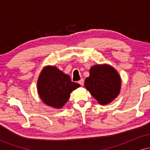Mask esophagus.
Listing matches in <instances>:
<instances>
[{"label": "esophagus", "instance_id": "obj_1", "mask_svg": "<svg viewBox=\"0 0 150 150\" xmlns=\"http://www.w3.org/2000/svg\"><path fill=\"white\" fill-rule=\"evenodd\" d=\"M78 83L80 84V85L81 86L83 85H84V80H83V79H81L80 80H79V81H78Z\"/></svg>", "mask_w": 150, "mask_h": 150}]
</instances>
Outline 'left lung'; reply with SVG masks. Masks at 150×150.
<instances>
[{
  "label": "left lung",
  "mask_w": 150,
  "mask_h": 150,
  "mask_svg": "<svg viewBox=\"0 0 150 150\" xmlns=\"http://www.w3.org/2000/svg\"><path fill=\"white\" fill-rule=\"evenodd\" d=\"M85 88L99 104L106 105L118 97L121 88V78L117 70L108 64L91 67Z\"/></svg>",
  "instance_id": "obj_1"
}]
</instances>
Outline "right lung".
<instances>
[{"instance_id": "right-lung-1", "label": "right lung", "mask_w": 150, "mask_h": 150, "mask_svg": "<svg viewBox=\"0 0 150 150\" xmlns=\"http://www.w3.org/2000/svg\"><path fill=\"white\" fill-rule=\"evenodd\" d=\"M80 87L71 81L68 75L56 66L46 65L43 68L37 80V91L42 101L47 106L62 108L70 97V93Z\"/></svg>"}]
</instances>
